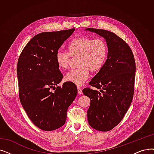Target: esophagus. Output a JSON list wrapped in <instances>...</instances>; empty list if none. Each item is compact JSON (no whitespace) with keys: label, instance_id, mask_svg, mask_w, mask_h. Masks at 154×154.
<instances>
[{"label":"esophagus","instance_id":"34e87169","mask_svg":"<svg viewBox=\"0 0 154 154\" xmlns=\"http://www.w3.org/2000/svg\"><path fill=\"white\" fill-rule=\"evenodd\" d=\"M77 92L79 94H82V89L81 88H79V87H77Z\"/></svg>","mask_w":154,"mask_h":154}]
</instances>
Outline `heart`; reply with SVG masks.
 I'll return each mask as SVG.
<instances>
[{
	"label": "heart",
	"mask_w": 154,
	"mask_h": 154,
	"mask_svg": "<svg viewBox=\"0 0 154 154\" xmlns=\"http://www.w3.org/2000/svg\"><path fill=\"white\" fill-rule=\"evenodd\" d=\"M68 53L57 52L55 61L58 68L68 69L72 58H78L79 69L71 70L64 77L65 82L82 85L90 76V71L96 73L104 66L108 55L106 42L101 39L79 36L73 39L67 46Z\"/></svg>",
	"instance_id": "1"
}]
</instances>
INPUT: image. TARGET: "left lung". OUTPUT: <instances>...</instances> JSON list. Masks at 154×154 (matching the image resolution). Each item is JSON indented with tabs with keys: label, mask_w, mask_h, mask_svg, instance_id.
Listing matches in <instances>:
<instances>
[{
	"label": "left lung",
	"mask_w": 154,
	"mask_h": 154,
	"mask_svg": "<svg viewBox=\"0 0 154 154\" xmlns=\"http://www.w3.org/2000/svg\"><path fill=\"white\" fill-rule=\"evenodd\" d=\"M86 30L103 37L108 47L104 66L89 82L99 91L89 88L82 90L91 99L87 112L89 125L95 130L108 131L121 122L131 103L135 61L128 45L114 32L94 28Z\"/></svg>",
	"instance_id": "obj_1"
}]
</instances>
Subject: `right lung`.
Listing matches in <instances>:
<instances>
[{
    "label": "right lung",
    "instance_id": "1",
    "mask_svg": "<svg viewBox=\"0 0 154 154\" xmlns=\"http://www.w3.org/2000/svg\"><path fill=\"white\" fill-rule=\"evenodd\" d=\"M74 28L43 32L31 38L20 55L17 65L19 96L31 122L42 130L52 131L62 126L66 111L75 99V84L65 82L58 68L55 55Z\"/></svg>",
    "mask_w": 154,
    "mask_h": 154
}]
</instances>
